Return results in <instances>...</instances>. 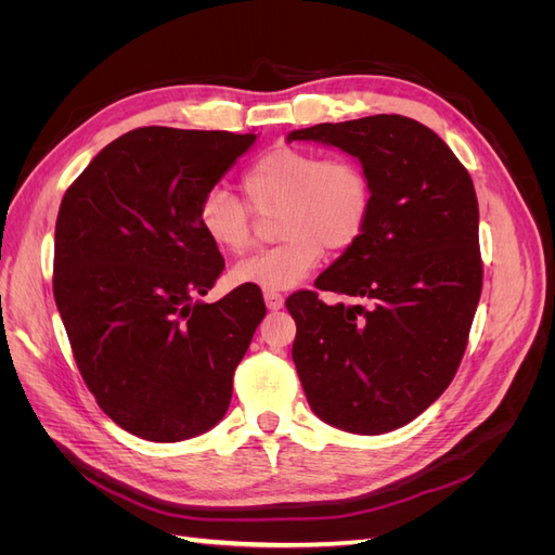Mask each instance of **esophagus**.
<instances>
[{"mask_svg":"<svg viewBox=\"0 0 555 555\" xmlns=\"http://www.w3.org/2000/svg\"><path fill=\"white\" fill-rule=\"evenodd\" d=\"M263 300H266V308L268 310H280L284 306V296L275 294V292H266Z\"/></svg>","mask_w":555,"mask_h":555,"instance_id":"34e87169","label":"esophagus"}]
</instances>
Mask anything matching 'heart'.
I'll return each mask as SVG.
<instances>
[{"label":"heart","mask_w":555,"mask_h":555,"mask_svg":"<svg viewBox=\"0 0 555 555\" xmlns=\"http://www.w3.org/2000/svg\"><path fill=\"white\" fill-rule=\"evenodd\" d=\"M241 188L255 210L280 206L275 233L282 241L231 268L233 284L261 292L294 289L314 271L324 249L338 255L354 247L375 210V180L361 159L326 157L298 145H278L257 157L243 171ZM196 222L206 241L227 255L251 245V212L224 188L204 194Z\"/></svg>","instance_id":"obj_1"}]
</instances>
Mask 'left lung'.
Segmentation results:
<instances>
[{"label":"left lung","instance_id":"8db88e82","mask_svg":"<svg viewBox=\"0 0 555 555\" xmlns=\"http://www.w3.org/2000/svg\"><path fill=\"white\" fill-rule=\"evenodd\" d=\"M361 159L375 180L363 238L317 278L351 305L296 292L292 357L312 412L361 435L410 424L456 375L481 296L473 178L426 125L402 115L324 122L289 133Z\"/></svg>","mask_w":555,"mask_h":555}]
</instances>
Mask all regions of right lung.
<instances>
[{
	"label": "right lung",
	"mask_w": 555,
	"mask_h": 555,
	"mask_svg": "<svg viewBox=\"0 0 555 555\" xmlns=\"http://www.w3.org/2000/svg\"><path fill=\"white\" fill-rule=\"evenodd\" d=\"M255 133L141 127L66 190L53 294L78 371L113 422L180 442L224 416L266 306L255 287L201 304L224 271L196 208Z\"/></svg>",
	"instance_id": "obj_1"
}]
</instances>
